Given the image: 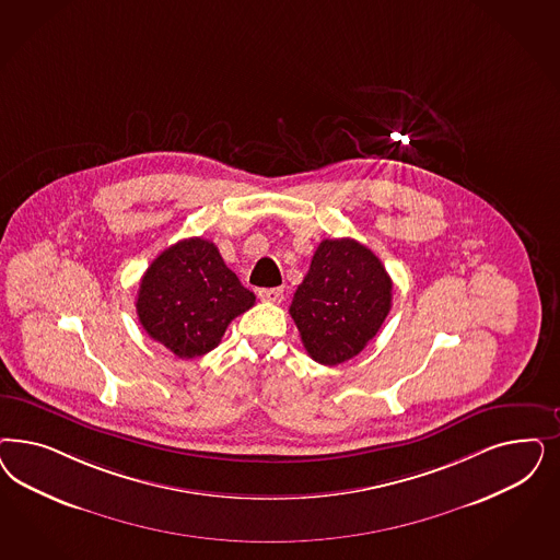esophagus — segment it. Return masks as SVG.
I'll list each match as a JSON object with an SVG mask.
<instances>
[{
	"instance_id": "34e87169",
	"label": "esophagus",
	"mask_w": 560,
	"mask_h": 560,
	"mask_svg": "<svg viewBox=\"0 0 560 560\" xmlns=\"http://www.w3.org/2000/svg\"><path fill=\"white\" fill-rule=\"evenodd\" d=\"M257 294L266 303H280L284 299V290L282 289H261Z\"/></svg>"
}]
</instances>
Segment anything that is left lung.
<instances>
[{"label":"left lung","instance_id":"left-lung-1","mask_svg":"<svg viewBox=\"0 0 560 560\" xmlns=\"http://www.w3.org/2000/svg\"><path fill=\"white\" fill-rule=\"evenodd\" d=\"M392 278L354 238H325L292 296L290 317L313 361L336 366L371 342L392 308Z\"/></svg>","mask_w":560,"mask_h":560}]
</instances>
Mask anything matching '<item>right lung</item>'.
I'll use <instances>...</instances> for the list:
<instances>
[{
	"instance_id": "1",
	"label": "right lung",
	"mask_w": 560,
	"mask_h": 560,
	"mask_svg": "<svg viewBox=\"0 0 560 560\" xmlns=\"http://www.w3.org/2000/svg\"><path fill=\"white\" fill-rule=\"evenodd\" d=\"M255 294L201 236L164 249L145 270L136 301L145 334L179 359L214 350L229 324L253 307Z\"/></svg>"
}]
</instances>
